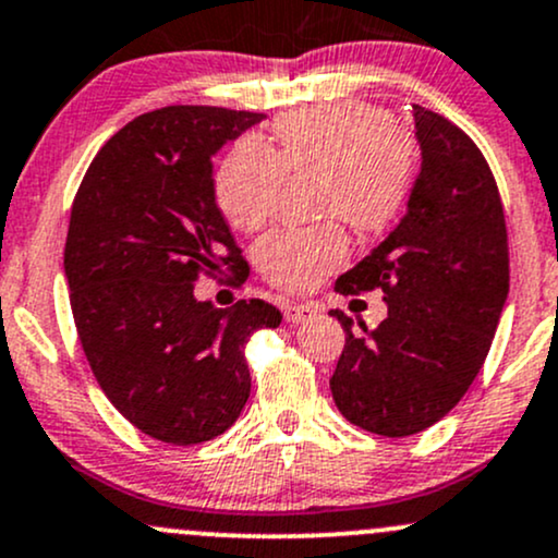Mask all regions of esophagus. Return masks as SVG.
<instances>
[{"mask_svg":"<svg viewBox=\"0 0 558 558\" xmlns=\"http://www.w3.org/2000/svg\"><path fill=\"white\" fill-rule=\"evenodd\" d=\"M317 315V310L312 307V304H296V302H291V304H286L283 307V317H286V323H291V326H299V323H307V320H312V317Z\"/></svg>","mask_w":558,"mask_h":558,"instance_id":"obj_1","label":"esophagus"}]
</instances>
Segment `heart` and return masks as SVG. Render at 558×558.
<instances>
[{
	"label": "heart",
	"instance_id": "heart-1",
	"mask_svg": "<svg viewBox=\"0 0 558 558\" xmlns=\"http://www.w3.org/2000/svg\"><path fill=\"white\" fill-rule=\"evenodd\" d=\"M415 153L387 110L339 100L302 108L272 130V148L246 137L219 163L214 190L232 228L259 230L272 217L283 174H317V214L341 217L360 232L395 219L413 180ZM256 267L275 289L312 291L347 265V232L336 222L275 230L256 243Z\"/></svg>",
	"mask_w": 558,
	"mask_h": 558
}]
</instances>
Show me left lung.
Wrapping results in <instances>:
<instances>
[{"label":"left lung","mask_w":558,"mask_h":558,"mask_svg":"<svg viewBox=\"0 0 558 558\" xmlns=\"http://www.w3.org/2000/svg\"><path fill=\"white\" fill-rule=\"evenodd\" d=\"M421 171L408 211L336 291L381 289L389 315L352 333L330 378L349 424L410 437L458 405L493 344L508 299L504 204L485 156L445 116L413 106Z\"/></svg>","instance_id":"left-lung-1"}]
</instances>
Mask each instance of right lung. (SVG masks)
<instances>
[{"instance_id": "obj_1", "label": "right lung", "mask_w": 558, "mask_h": 558, "mask_svg": "<svg viewBox=\"0 0 558 558\" xmlns=\"http://www.w3.org/2000/svg\"><path fill=\"white\" fill-rule=\"evenodd\" d=\"M265 113L169 106L102 145L73 198L65 278L78 341L113 408L143 434L198 445L235 424L251 395V333L283 315L262 299L217 310L198 275L248 265L214 195L211 158Z\"/></svg>"}]
</instances>
